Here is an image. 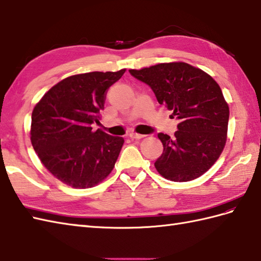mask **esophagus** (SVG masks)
Wrapping results in <instances>:
<instances>
[{"label":"esophagus","mask_w":261,"mask_h":261,"mask_svg":"<svg viewBox=\"0 0 261 261\" xmlns=\"http://www.w3.org/2000/svg\"><path fill=\"white\" fill-rule=\"evenodd\" d=\"M129 137L131 138V139H141V138H143L145 136L139 135V134H136V132H131V134L129 135Z\"/></svg>","instance_id":"34e87169"}]
</instances>
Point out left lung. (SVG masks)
I'll return each instance as SVG.
<instances>
[{"label":"left lung","instance_id":"left-lung-1","mask_svg":"<svg viewBox=\"0 0 261 261\" xmlns=\"http://www.w3.org/2000/svg\"><path fill=\"white\" fill-rule=\"evenodd\" d=\"M129 71L150 86L159 104L179 120L175 137L158 134L164 146L162 156L154 162L158 173L173 181L202 176L218 160L226 142L229 107L218 83L186 63Z\"/></svg>","mask_w":261,"mask_h":261}]
</instances>
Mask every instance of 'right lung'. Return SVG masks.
Returning <instances> with one entry per match:
<instances>
[{
    "label": "right lung",
    "instance_id": "right-lung-1",
    "mask_svg": "<svg viewBox=\"0 0 261 261\" xmlns=\"http://www.w3.org/2000/svg\"><path fill=\"white\" fill-rule=\"evenodd\" d=\"M125 69L67 77L53 86L32 111L31 143L43 166L75 188L97 185L112 171L123 138L92 131L105 94Z\"/></svg>",
    "mask_w": 261,
    "mask_h": 261
}]
</instances>
